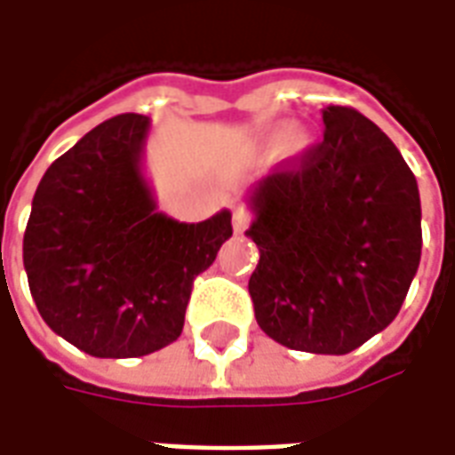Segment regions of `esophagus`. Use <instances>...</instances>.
Wrapping results in <instances>:
<instances>
[{
	"mask_svg": "<svg viewBox=\"0 0 455 455\" xmlns=\"http://www.w3.org/2000/svg\"><path fill=\"white\" fill-rule=\"evenodd\" d=\"M251 221H253L251 209H246V207L234 209V231H236V234H243V231L251 227Z\"/></svg>",
	"mask_w": 455,
	"mask_h": 455,
	"instance_id": "esophagus-1",
	"label": "esophagus"
}]
</instances>
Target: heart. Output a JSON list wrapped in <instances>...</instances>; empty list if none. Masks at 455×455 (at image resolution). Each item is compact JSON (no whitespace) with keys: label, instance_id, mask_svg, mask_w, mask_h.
I'll return each mask as SVG.
<instances>
[{"label":"heart","instance_id":"heart-1","mask_svg":"<svg viewBox=\"0 0 455 455\" xmlns=\"http://www.w3.org/2000/svg\"><path fill=\"white\" fill-rule=\"evenodd\" d=\"M287 133H290V124H280L277 129L270 131V136H267V143H280V140L287 139ZM292 143H297V139H292Z\"/></svg>","mask_w":455,"mask_h":455}]
</instances>
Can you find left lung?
<instances>
[{"instance_id":"obj_1","label":"left lung","mask_w":455,"mask_h":455,"mask_svg":"<svg viewBox=\"0 0 455 455\" xmlns=\"http://www.w3.org/2000/svg\"><path fill=\"white\" fill-rule=\"evenodd\" d=\"M324 140L248 195L260 251L248 292L287 348L343 355L390 324L421 258L417 180L351 107H326Z\"/></svg>"}]
</instances>
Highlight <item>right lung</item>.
<instances>
[{
  "label": "right lung",
  "mask_w": 455,
  "mask_h": 455,
  "mask_svg": "<svg viewBox=\"0 0 455 455\" xmlns=\"http://www.w3.org/2000/svg\"><path fill=\"white\" fill-rule=\"evenodd\" d=\"M150 119L94 126L38 182L24 267L44 322L97 358H136L182 334L192 283L231 228V212L185 224L156 209L143 178Z\"/></svg>",
  "instance_id": "obj_1"
}]
</instances>
